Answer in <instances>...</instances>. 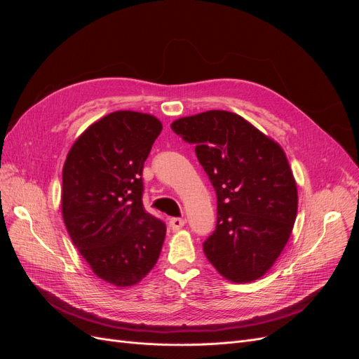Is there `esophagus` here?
<instances>
[{
  "mask_svg": "<svg viewBox=\"0 0 359 359\" xmlns=\"http://www.w3.org/2000/svg\"><path fill=\"white\" fill-rule=\"evenodd\" d=\"M184 224H186V220L180 219V217H173V219L169 220V226H170V229H172L173 232L180 231L181 227H184Z\"/></svg>",
  "mask_w": 359,
  "mask_h": 359,
  "instance_id": "34e87169",
  "label": "esophagus"
}]
</instances>
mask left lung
<instances>
[{
	"label": "left lung",
	"instance_id": "left-lung-1",
	"mask_svg": "<svg viewBox=\"0 0 359 359\" xmlns=\"http://www.w3.org/2000/svg\"><path fill=\"white\" fill-rule=\"evenodd\" d=\"M172 130L194 144L217 194L215 231L203 253L235 283L262 277L283 252L297 219L298 191L285 151L240 115L208 111Z\"/></svg>",
	"mask_w": 359,
	"mask_h": 359
}]
</instances>
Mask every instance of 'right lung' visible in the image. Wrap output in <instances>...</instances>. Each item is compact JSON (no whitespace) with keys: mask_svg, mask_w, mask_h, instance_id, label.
I'll use <instances>...</instances> for the list:
<instances>
[{"mask_svg":"<svg viewBox=\"0 0 359 359\" xmlns=\"http://www.w3.org/2000/svg\"><path fill=\"white\" fill-rule=\"evenodd\" d=\"M153 115L116 111L90 126L62 169V219L93 273L118 287L157 264L166 224L145 211L144 163L161 132Z\"/></svg>","mask_w":359,"mask_h":359,"instance_id":"right-lung-1","label":"right lung"}]
</instances>
